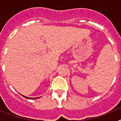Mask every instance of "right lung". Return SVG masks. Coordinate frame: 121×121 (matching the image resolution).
Returning <instances> with one entry per match:
<instances>
[{
    "mask_svg": "<svg viewBox=\"0 0 121 121\" xmlns=\"http://www.w3.org/2000/svg\"><path fill=\"white\" fill-rule=\"evenodd\" d=\"M23 96V97H25V98H26V99H38V98H39L40 97H39V98H29V97H27V96H24V95H22Z\"/></svg>",
    "mask_w": 121,
    "mask_h": 121,
    "instance_id": "right-lung-1",
    "label": "right lung"
}]
</instances>
